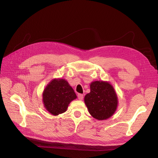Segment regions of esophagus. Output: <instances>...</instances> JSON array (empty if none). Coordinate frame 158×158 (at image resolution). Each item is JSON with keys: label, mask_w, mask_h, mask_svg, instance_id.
<instances>
[{"label": "esophagus", "mask_w": 158, "mask_h": 158, "mask_svg": "<svg viewBox=\"0 0 158 158\" xmlns=\"http://www.w3.org/2000/svg\"><path fill=\"white\" fill-rule=\"evenodd\" d=\"M78 98L79 100H82L83 98H84V95L83 94H79L78 95Z\"/></svg>", "instance_id": "esophagus-1"}]
</instances>
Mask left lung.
I'll use <instances>...</instances> for the list:
<instances>
[{"instance_id":"8db88e82","label":"left lung","mask_w":158,"mask_h":158,"mask_svg":"<svg viewBox=\"0 0 158 158\" xmlns=\"http://www.w3.org/2000/svg\"><path fill=\"white\" fill-rule=\"evenodd\" d=\"M84 103L91 115L103 121L111 117L116 111L118 98L109 82L94 81L90 84V92L85 95Z\"/></svg>"}]
</instances>
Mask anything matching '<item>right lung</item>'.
Masks as SVG:
<instances>
[{
	"mask_svg": "<svg viewBox=\"0 0 158 158\" xmlns=\"http://www.w3.org/2000/svg\"><path fill=\"white\" fill-rule=\"evenodd\" d=\"M44 107L52 115H59L67 110L70 103L77 96L65 79L55 78L47 85L43 92Z\"/></svg>",
	"mask_w": 158,
	"mask_h": 158,
	"instance_id": "obj_1",
	"label": "right lung"
}]
</instances>
